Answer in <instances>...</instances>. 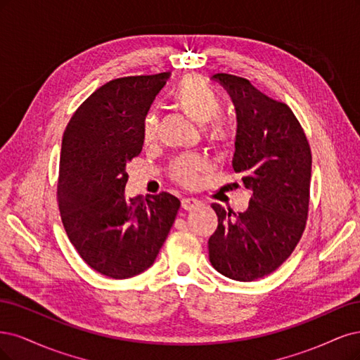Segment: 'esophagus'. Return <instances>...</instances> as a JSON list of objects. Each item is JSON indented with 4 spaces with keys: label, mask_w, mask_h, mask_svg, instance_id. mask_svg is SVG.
Wrapping results in <instances>:
<instances>
[{
    "label": "esophagus",
    "mask_w": 360,
    "mask_h": 360,
    "mask_svg": "<svg viewBox=\"0 0 360 360\" xmlns=\"http://www.w3.org/2000/svg\"><path fill=\"white\" fill-rule=\"evenodd\" d=\"M181 206L185 211H194V210H200L203 203L197 199H193V197H187V199L181 200Z\"/></svg>",
    "instance_id": "esophagus-1"
}]
</instances>
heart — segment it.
Wrapping results in <instances>:
<instances>
[{
	"label": "heart",
	"instance_id": "1",
	"mask_svg": "<svg viewBox=\"0 0 360 360\" xmlns=\"http://www.w3.org/2000/svg\"><path fill=\"white\" fill-rule=\"evenodd\" d=\"M172 101L175 106L187 115L197 125H205V139L212 148L224 149L230 145L231 129L230 124L221 117L223 100L218 92L197 75L184 77L172 92ZM158 134V118L153 112H148L142 118L141 137L145 145L155 142ZM206 161L197 154H185L178 157L170 166V176L185 187H193L205 170Z\"/></svg>",
	"mask_w": 360,
	"mask_h": 360
}]
</instances>
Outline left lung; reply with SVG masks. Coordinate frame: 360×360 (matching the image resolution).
I'll use <instances>...</instances> for the list:
<instances>
[{
	"instance_id": "left-lung-1",
	"label": "left lung",
	"mask_w": 360,
	"mask_h": 360,
	"mask_svg": "<svg viewBox=\"0 0 360 360\" xmlns=\"http://www.w3.org/2000/svg\"><path fill=\"white\" fill-rule=\"evenodd\" d=\"M238 118L233 169L251 191L248 210L235 214L212 203L218 227L210 238L214 268L236 281L272 274L290 257L307 226L311 149L295 113L248 79L217 73Z\"/></svg>"
}]
</instances>
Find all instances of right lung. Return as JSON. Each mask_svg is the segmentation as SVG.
<instances>
[{
    "mask_svg": "<svg viewBox=\"0 0 360 360\" xmlns=\"http://www.w3.org/2000/svg\"><path fill=\"white\" fill-rule=\"evenodd\" d=\"M170 73L104 84L80 104L63 136L58 207L79 256L101 275L125 280L158 256L181 206L170 193L125 199V166L141 154L142 118Z\"/></svg>",
    "mask_w": 360,
    "mask_h": 360,
    "instance_id": "1",
    "label": "right lung"
}]
</instances>
